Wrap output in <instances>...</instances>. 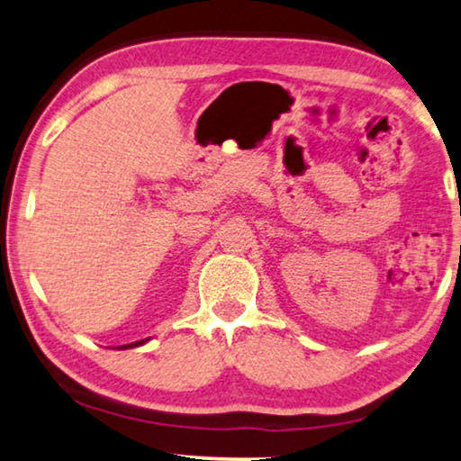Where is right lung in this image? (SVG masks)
I'll list each match as a JSON object with an SVG mask.
<instances>
[{
  "instance_id": "right-lung-1",
  "label": "right lung",
  "mask_w": 461,
  "mask_h": 461,
  "mask_svg": "<svg viewBox=\"0 0 461 461\" xmlns=\"http://www.w3.org/2000/svg\"><path fill=\"white\" fill-rule=\"evenodd\" d=\"M149 339H143V341H137V343H129V345H122V347H118V349H131V347H139V345H143V343H148Z\"/></svg>"
}]
</instances>
